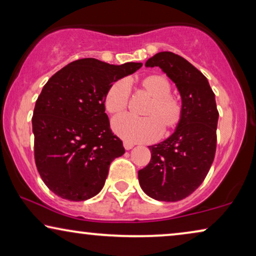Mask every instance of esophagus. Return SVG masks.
Returning <instances> with one entry per match:
<instances>
[{
    "instance_id": "obj_1",
    "label": "esophagus",
    "mask_w": 256,
    "mask_h": 256,
    "mask_svg": "<svg viewBox=\"0 0 256 256\" xmlns=\"http://www.w3.org/2000/svg\"><path fill=\"white\" fill-rule=\"evenodd\" d=\"M124 146L126 150H130L132 146H134V144H132V142H128V141H124Z\"/></svg>"
}]
</instances>
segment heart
<instances>
[{
    "label": "heart",
    "mask_w": 256,
    "mask_h": 256,
    "mask_svg": "<svg viewBox=\"0 0 256 256\" xmlns=\"http://www.w3.org/2000/svg\"><path fill=\"white\" fill-rule=\"evenodd\" d=\"M140 90L150 98L143 110L141 118L120 115L112 122L115 134L128 142H149L158 138L163 129L174 130L183 118L182 100L171 94V85L162 74H149L138 82ZM129 90L124 80L110 86L104 98V106L108 113L118 115L127 110Z\"/></svg>",
    "instance_id": "b5f03b06"
}]
</instances>
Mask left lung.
Returning a JSON list of instances; mask_svg holds the SVG:
<instances>
[{
    "label": "left lung",
    "mask_w": 256,
    "mask_h": 256,
    "mask_svg": "<svg viewBox=\"0 0 256 256\" xmlns=\"http://www.w3.org/2000/svg\"><path fill=\"white\" fill-rule=\"evenodd\" d=\"M158 66L176 84L184 113L166 141L150 146L152 158L138 171V182L149 197L178 202L197 190L208 174L216 148L219 112L206 76L174 52L156 54L146 62Z\"/></svg>",
    "instance_id": "1"
}]
</instances>
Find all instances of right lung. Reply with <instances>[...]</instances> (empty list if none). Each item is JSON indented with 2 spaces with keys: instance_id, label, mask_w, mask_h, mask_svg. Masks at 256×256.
I'll return each instance as SVG.
<instances>
[{
  "instance_id": "1",
  "label": "right lung",
  "mask_w": 256,
  "mask_h": 256,
  "mask_svg": "<svg viewBox=\"0 0 256 256\" xmlns=\"http://www.w3.org/2000/svg\"><path fill=\"white\" fill-rule=\"evenodd\" d=\"M141 66L82 58L59 70L45 84L32 116L34 162L54 194L82 202L104 188L110 164L124 154L104 113V94L112 84Z\"/></svg>"
}]
</instances>
